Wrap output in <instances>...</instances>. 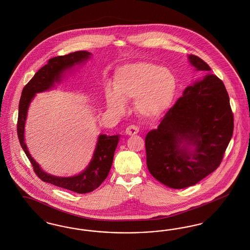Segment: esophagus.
<instances>
[{
  "label": "esophagus",
  "mask_w": 250,
  "mask_h": 250,
  "mask_svg": "<svg viewBox=\"0 0 250 250\" xmlns=\"http://www.w3.org/2000/svg\"><path fill=\"white\" fill-rule=\"evenodd\" d=\"M138 132H139V128L136 125H129L125 129V134L128 135V136L136 135V134H138Z\"/></svg>",
  "instance_id": "34e87169"
}]
</instances>
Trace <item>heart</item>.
Instances as JSON below:
<instances>
[{
	"mask_svg": "<svg viewBox=\"0 0 250 250\" xmlns=\"http://www.w3.org/2000/svg\"><path fill=\"white\" fill-rule=\"evenodd\" d=\"M112 90L106 91L109 108L123 113L125 102L134 100V109L144 118L159 116L174 98L177 81L166 67L149 62H135L118 68L112 81Z\"/></svg>",
	"mask_w": 250,
	"mask_h": 250,
	"instance_id": "heart-1",
	"label": "heart"
}]
</instances>
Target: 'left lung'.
<instances>
[{
    "label": "left lung",
    "instance_id": "obj_1",
    "mask_svg": "<svg viewBox=\"0 0 250 250\" xmlns=\"http://www.w3.org/2000/svg\"><path fill=\"white\" fill-rule=\"evenodd\" d=\"M197 70L210 71L199 57L190 55ZM233 133V113L223 82L208 74L188 86L166 113L158 128L145 139L147 167L163 184L182 189L196 184L220 167ZM186 142L185 146H181ZM187 145L196 149L189 152Z\"/></svg>",
    "mask_w": 250,
    "mask_h": 250
}]
</instances>
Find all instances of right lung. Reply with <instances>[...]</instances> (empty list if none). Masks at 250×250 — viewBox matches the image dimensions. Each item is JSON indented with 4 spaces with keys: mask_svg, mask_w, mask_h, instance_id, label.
I'll use <instances>...</instances> for the list:
<instances>
[{
    "mask_svg": "<svg viewBox=\"0 0 250 250\" xmlns=\"http://www.w3.org/2000/svg\"><path fill=\"white\" fill-rule=\"evenodd\" d=\"M89 56V52L76 51L65 56L53 58L46 65L41 68L22 90L17 124L20 145L29 158L33 171L38 178L44 182H48L55 186L77 193L90 192L97 189L106 180L112 165L113 154L119 141V136L100 135L94 156L88 167L80 175L70 178H59L44 173L30 156L24 142V125L28 108L34 95L49 89L55 82L60 80L61 73L64 70L72 67L74 64L87 60Z\"/></svg>",
    "mask_w": 250,
    "mask_h": 250,
    "instance_id": "1",
    "label": "right lung"
}]
</instances>
